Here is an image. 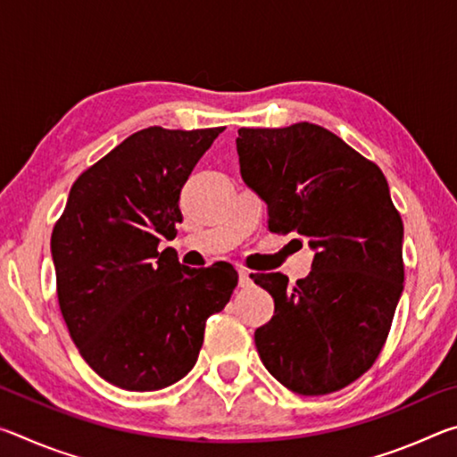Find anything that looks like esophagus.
Instances as JSON below:
<instances>
[{"label":"esophagus","mask_w":457,"mask_h":457,"mask_svg":"<svg viewBox=\"0 0 457 457\" xmlns=\"http://www.w3.org/2000/svg\"><path fill=\"white\" fill-rule=\"evenodd\" d=\"M239 286L242 288H250L252 286V274L247 270H239Z\"/></svg>","instance_id":"34e87169"}]
</instances>
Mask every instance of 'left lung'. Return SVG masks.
Listing matches in <instances>:
<instances>
[{
    "label": "left lung",
    "instance_id": "obj_1",
    "mask_svg": "<svg viewBox=\"0 0 457 457\" xmlns=\"http://www.w3.org/2000/svg\"><path fill=\"white\" fill-rule=\"evenodd\" d=\"M244 183L268 228L308 239L311 274L288 288L253 274L274 316L253 335L270 375L298 395H327L370 369L403 294V221L375 163L312 122L239 129Z\"/></svg>",
    "mask_w": 457,
    "mask_h": 457
}]
</instances>
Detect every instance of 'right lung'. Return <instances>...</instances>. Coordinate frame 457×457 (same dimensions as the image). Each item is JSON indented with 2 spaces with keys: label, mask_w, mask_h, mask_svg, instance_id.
I'll use <instances>...</instances> for the list:
<instances>
[{
  "label": "right lung",
  "mask_w": 457,
  "mask_h": 457,
  "mask_svg": "<svg viewBox=\"0 0 457 457\" xmlns=\"http://www.w3.org/2000/svg\"><path fill=\"white\" fill-rule=\"evenodd\" d=\"M223 133L149 127L74 181L52 231L58 303L82 359L127 391H157L195 365L205 322L237 286L228 262L179 264L161 239L177 236L179 195Z\"/></svg>",
  "instance_id": "right-lung-1"
}]
</instances>
